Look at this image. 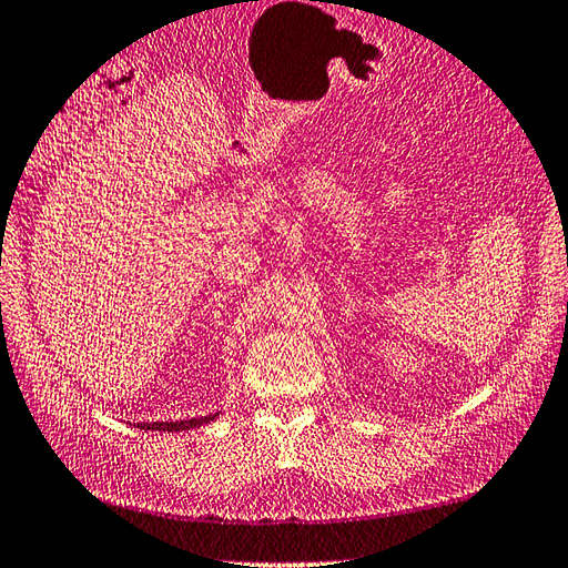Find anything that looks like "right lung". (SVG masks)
I'll use <instances>...</instances> for the list:
<instances>
[{
	"label": "right lung",
	"mask_w": 568,
	"mask_h": 568,
	"mask_svg": "<svg viewBox=\"0 0 568 568\" xmlns=\"http://www.w3.org/2000/svg\"><path fill=\"white\" fill-rule=\"evenodd\" d=\"M219 414H209V416H199V418H189V420H152V424H138L142 430H166V433H180L189 428H199L214 420Z\"/></svg>",
	"instance_id": "add662e5"
}]
</instances>
